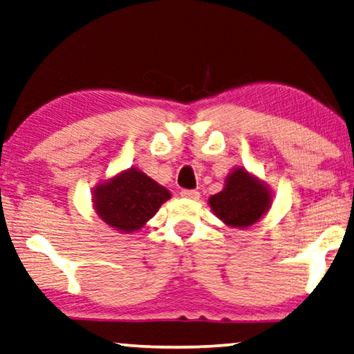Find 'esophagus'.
<instances>
[{
  "label": "esophagus",
  "mask_w": 354,
  "mask_h": 354,
  "mask_svg": "<svg viewBox=\"0 0 354 354\" xmlns=\"http://www.w3.org/2000/svg\"><path fill=\"white\" fill-rule=\"evenodd\" d=\"M180 195L183 198H188V200H196L200 196V194L196 190H182Z\"/></svg>",
  "instance_id": "obj_1"
}]
</instances>
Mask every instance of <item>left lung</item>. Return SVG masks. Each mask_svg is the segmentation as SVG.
Returning <instances> with one entry per match:
<instances>
[{
    "label": "left lung",
    "instance_id": "left-lung-1",
    "mask_svg": "<svg viewBox=\"0 0 354 354\" xmlns=\"http://www.w3.org/2000/svg\"><path fill=\"white\" fill-rule=\"evenodd\" d=\"M209 208L226 226L245 229L259 223L273 203L270 187L259 177L237 166L227 174L223 190L211 195Z\"/></svg>",
    "mask_w": 354,
    "mask_h": 354
}]
</instances>
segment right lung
Masks as SVG:
<instances>
[{"mask_svg": "<svg viewBox=\"0 0 354 354\" xmlns=\"http://www.w3.org/2000/svg\"><path fill=\"white\" fill-rule=\"evenodd\" d=\"M171 192L143 171L130 167L93 188L95 214L118 232L140 231L171 198Z\"/></svg>", "mask_w": 354, "mask_h": 354, "instance_id": "add662e5", "label": "right lung"}]
</instances>
